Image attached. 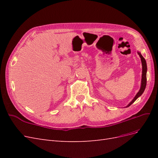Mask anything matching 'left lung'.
Wrapping results in <instances>:
<instances>
[{
	"instance_id": "left-lung-1",
	"label": "left lung",
	"mask_w": 158,
	"mask_h": 158,
	"mask_svg": "<svg viewBox=\"0 0 158 158\" xmlns=\"http://www.w3.org/2000/svg\"><path fill=\"white\" fill-rule=\"evenodd\" d=\"M138 54L139 55L140 59H141V62H142V80H141V86H140V89L139 90V92L137 93V94L135 95V97L134 98V99L132 100V102L129 103L128 106H127V107H129L132 105L134 102H135L136 100L138 98H139L140 95L143 94V92H144V89L146 88V73H147V64H146V62L145 59L144 57L142 56V55H141L140 52H138Z\"/></svg>"
}]
</instances>
